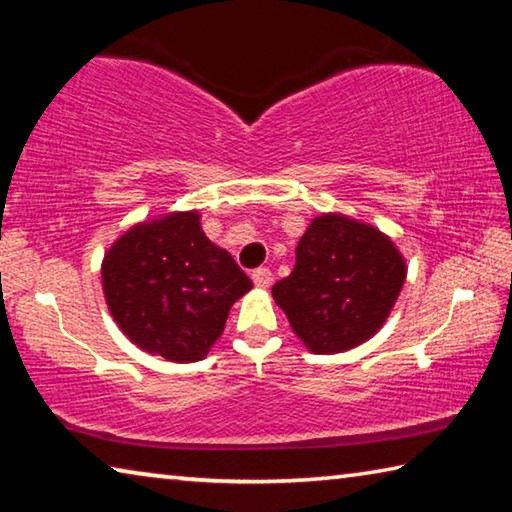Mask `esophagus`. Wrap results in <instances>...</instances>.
I'll list each match as a JSON object with an SVG mask.
<instances>
[{
	"label": "esophagus",
	"instance_id": "34e87169",
	"mask_svg": "<svg viewBox=\"0 0 512 512\" xmlns=\"http://www.w3.org/2000/svg\"><path fill=\"white\" fill-rule=\"evenodd\" d=\"M253 282H255V287H262V289L271 287V284H273L271 268H266V266L255 268V271H253Z\"/></svg>",
	"mask_w": 512,
	"mask_h": 512
}]
</instances>
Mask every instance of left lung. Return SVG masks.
I'll list each match as a JSON object with an SVG mask.
<instances>
[{
    "label": "left lung",
    "instance_id": "left-lung-1",
    "mask_svg": "<svg viewBox=\"0 0 512 512\" xmlns=\"http://www.w3.org/2000/svg\"><path fill=\"white\" fill-rule=\"evenodd\" d=\"M404 277V259L386 235L348 216L323 214L300 237L296 266L273 284V298L311 352L334 354L384 325Z\"/></svg>",
    "mask_w": 512,
    "mask_h": 512
}]
</instances>
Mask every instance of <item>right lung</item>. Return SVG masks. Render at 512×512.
<instances>
[{
	"instance_id": "add662e5",
	"label": "right lung",
	"mask_w": 512,
	"mask_h": 512,
	"mask_svg": "<svg viewBox=\"0 0 512 512\" xmlns=\"http://www.w3.org/2000/svg\"><path fill=\"white\" fill-rule=\"evenodd\" d=\"M198 212L140 223L103 257L112 318L137 348L167 361H201L230 307L253 289L235 259L205 237Z\"/></svg>"
}]
</instances>
